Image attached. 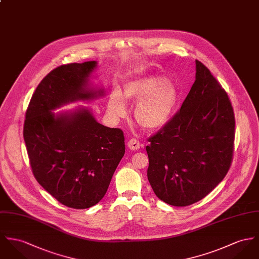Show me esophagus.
Returning <instances> with one entry per match:
<instances>
[{
    "label": "esophagus",
    "mask_w": 259,
    "mask_h": 259,
    "mask_svg": "<svg viewBox=\"0 0 259 259\" xmlns=\"http://www.w3.org/2000/svg\"><path fill=\"white\" fill-rule=\"evenodd\" d=\"M127 145H128V148L132 151H137V150H139L140 147H141L139 141L136 139L129 140Z\"/></svg>",
    "instance_id": "esophagus-1"
}]
</instances>
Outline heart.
I'll use <instances>...</instances> for the list:
<instances>
[{
    "mask_svg": "<svg viewBox=\"0 0 259 259\" xmlns=\"http://www.w3.org/2000/svg\"><path fill=\"white\" fill-rule=\"evenodd\" d=\"M125 100L138 101L134 116L143 128L155 131L162 128L170 118L179 100L177 87L162 76L149 74L127 81L123 97L114 90L107 102L108 112L115 118L126 115Z\"/></svg>",
    "mask_w": 259,
    "mask_h": 259,
    "instance_id": "b5f03b06",
    "label": "heart"
}]
</instances>
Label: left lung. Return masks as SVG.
<instances>
[{
	"mask_svg": "<svg viewBox=\"0 0 259 259\" xmlns=\"http://www.w3.org/2000/svg\"><path fill=\"white\" fill-rule=\"evenodd\" d=\"M195 64V81L180 110L146 147L155 194L178 207L207 196L228 174L234 153L231 101L209 69Z\"/></svg>",
	"mask_w": 259,
	"mask_h": 259,
	"instance_id": "1",
	"label": "left lung"
}]
</instances>
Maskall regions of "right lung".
I'll return each instance as SVG.
<instances>
[{
    "label": "right lung",
    "mask_w": 259,
    "mask_h": 259,
    "mask_svg": "<svg viewBox=\"0 0 259 259\" xmlns=\"http://www.w3.org/2000/svg\"><path fill=\"white\" fill-rule=\"evenodd\" d=\"M97 61L62 65L36 88L25 113L23 139L33 176L61 204L87 209L105 195L125 154L123 131L99 123L91 110H53L104 96L90 87Z\"/></svg>",
    "instance_id": "add662e5"
}]
</instances>
